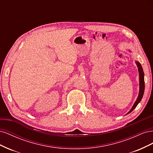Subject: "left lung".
Masks as SVG:
<instances>
[{
    "label": "left lung",
    "mask_w": 153,
    "mask_h": 153,
    "mask_svg": "<svg viewBox=\"0 0 153 153\" xmlns=\"http://www.w3.org/2000/svg\"><path fill=\"white\" fill-rule=\"evenodd\" d=\"M136 64L138 67V72H139V85H140V89H139V94H138V98L136 100V101L134 103L133 106H132L131 109L129 111L128 114H129L130 112H131L132 111L136 108V106H137V105L140 102V101L142 98L143 95V92H144V89H145V82H144V74H143V69L142 67L141 66V64H140V62H138L137 61H136Z\"/></svg>",
    "instance_id": "left-lung-1"
}]
</instances>
